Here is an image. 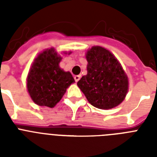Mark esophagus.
I'll use <instances>...</instances> for the list:
<instances>
[{
  "instance_id": "1",
  "label": "esophagus",
  "mask_w": 157,
  "mask_h": 157,
  "mask_svg": "<svg viewBox=\"0 0 157 157\" xmlns=\"http://www.w3.org/2000/svg\"><path fill=\"white\" fill-rule=\"evenodd\" d=\"M74 79H75V81L76 82H77V81L81 79V76H79V75H77V76H74Z\"/></svg>"
}]
</instances>
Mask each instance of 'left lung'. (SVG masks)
<instances>
[{
    "label": "left lung",
    "mask_w": 157,
    "mask_h": 157,
    "mask_svg": "<svg viewBox=\"0 0 157 157\" xmlns=\"http://www.w3.org/2000/svg\"><path fill=\"white\" fill-rule=\"evenodd\" d=\"M87 75L77 86L89 103L99 109H111L121 103L129 89V80L117 58L101 46H93L86 54Z\"/></svg>",
    "instance_id": "obj_1"
}]
</instances>
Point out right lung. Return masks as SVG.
<instances>
[{
  "mask_svg": "<svg viewBox=\"0 0 157 157\" xmlns=\"http://www.w3.org/2000/svg\"><path fill=\"white\" fill-rule=\"evenodd\" d=\"M61 59L54 48H50L40 53L33 62L27 78V89L36 104L54 107L75 82L69 71L59 67Z\"/></svg>",
  "mask_w": 157,
  "mask_h": 157,
  "instance_id": "obj_1",
  "label": "right lung"
}]
</instances>
